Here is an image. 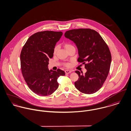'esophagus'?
I'll return each instance as SVG.
<instances>
[{
    "instance_id": "esophagus-1",
    "label": "esophagus",
    "mask_w": 131,
    "mask_h": 131,
    "mask_svg": "<svg viewBox=\"0 0 131 131\" xmlns=\"http://www.w3.org/2000/svg\"><path fill=\"white\" fill-rule=\"evenodd\" d=\"M71 73V71H69V70H66L65 71V73L66 74H70Z\"/></svg>"
}]
</instances>
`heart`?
<instances>
[{
  "mask_svg": "<svg viewBox=\"0 0 131 131\" xmlns=\"http://www.w3.org/2000/svg\"><path fill=\"white\" fill-rule=\"evenodd\" d=\"M64 47H65V48H66V49H67V50H68L70 48H72V47H73L74 46H73L72 44H71V43H66L64 44ZM58 45H56V46L54 47V49H53V53H54V54H56V52H57V50H58ZM64 65L65 67L69 68V67H70L71 66L72 64H71V63H69V62H66V63H65L64 64Z\"/></svg>",
  "mask_w": 131,
  "mask_h": 131,
  "instance_id": "b5f03b06",
  "label": "heart"
}]
</instances>
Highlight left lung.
<instances>
[{"mask_svg":"<svg viewBox=\"0 0 131 131\" xmlns=\"http://www.w3.org/2000/svg\"><path fill=\"white\" fill-rule=\"evenodd\" d=\"M64 36L75 44L79 55L78 61L85 64L87 70L84 75L75 71L79 75L75 88L83 93L96 92L103 85L110 70L112 56L107 44L97 32L91 29L71 30Z\"/></svg>","mask_w":131,"mask_h":131,"instance_id":"obj_1","label":"left lung"}]
</instances>
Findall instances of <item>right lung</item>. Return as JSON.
<instances>
[{
  "label": "right lung",
  "instance_id": "1",
  "mask_svg": "<svg viewBox=\"0 0 131 131\" xmlns=\"http://www.w3.org/2000/svg\"><path fill=\"white\" fill-rule=\"evenodd\" d=\"M62 32L45 31L36 33L28 38L20 55L22 75L29 88L41 96H49L58 88L57 79L65 75L63 71H49V58L62 35Z\"/></svg>",
  "mask_w": 131,
  "mask_h": 131
}]
</instances>
